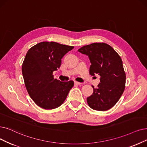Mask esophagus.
Masks as SVG:
<instances>
[{"instance_id":"esophagus-1","label":"esophagus","mask_w":147,"mask_h":147,"mask_svg":"<svg viewBox=\"0 0 147 147\" xmlns=\"http://www.w3.org/2000/svg\"><path fill=\"white\" fill-rule=\"evenodd\" d=\"M74 83L76 85H80V84H81V83H80V82H78V81H75Z\"/></svg>"}]
</instances>
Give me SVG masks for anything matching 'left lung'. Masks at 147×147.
Instances as JSON below:
<instances>
[{"label":"left lung","mask_w":147,"mask_h":147,"mask_svg":"<svg viewBox=\"0 0 147 147\" xmlns=\"http://www.w3.org/2000/svg\"><path fill=\"white\" fill-rule=\"evenodd\" d=\"M78 52L87 55L91 65L89 74H98L100 83L92 95L87 98L89 106L95 110H107L117 103L125 87L126 75L122 61L112 47L104 43H94L84 46Z\"/></svg>","instance_id":"obj_1"}]
</instances>
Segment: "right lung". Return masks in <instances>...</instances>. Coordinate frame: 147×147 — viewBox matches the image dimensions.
Listing matches in <instances>:
<instances>
[{
  "label": "right lung",
  "instance_id": "1",
  "mask_svg": "<svg viewBox=\"0 0 147 147\" xmlns=\"http://www.w3.org/2000/svg\"><path fill=\"white\" fill-rule=\"evenodd\" d=\"M74 46L54 42H43L29 49L22 71L29 95L38 106L46 110L57 108L64 102L74 85L62 82L52 75L61 66V58Z\"/></svg>",
  "mask_w": 147,
  "mask_h": 147
}]
</instances>
